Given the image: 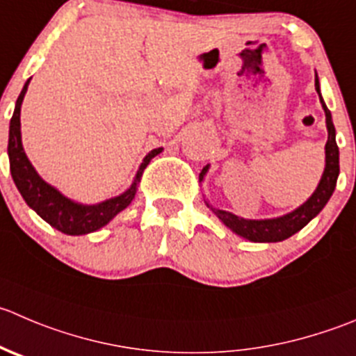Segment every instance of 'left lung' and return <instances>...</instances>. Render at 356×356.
<instances>
[{"instance_id": "8db88e82", "label": "left lung", "mask_w": 356, "mask_h": 356, "mask_svg": "<svg viewBox=\"0 0 356 356\" xmlns=\"http://www.w3.org/2000/svg\"><path fill=\"white\" fill-rule=\"evenodd\" d=\"M315 88L320 95L318 78H316V76H315ZM320 102H322V108L323 111H325L329 139H327V144H325V170H323V175L322 179H320V184L318 188H316V191L313 193L312 198H309L305 205H301L299 209H296L294 212L287 213V216L277 217V219H262V220L241 219V217L233 216V213L226 212V210L212 209V207L207 203V207H210V209L213 210V213H216V216L236 234H240V236L247 238V240L250 241H261V243L287 240V238H291L292 234L301 231L302 227H305L313 217L318 216L320 210L327 205L329 198L332 196L334 189H336L337 175H339V147H337L336 144V129H334L332 115H330V111L327 109L322 95H320Z\"/></svg>"}]
</instances>
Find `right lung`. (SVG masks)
Instances as JSON below:
<instances>
[{
  "label": "right lung",
  "instance_id": "obj_1",
  "mask_svg": "<svg viewBox=\"0 0 356 356\" xmlns=\"http://www.w3.org/2000/svg\"><path fill=\"white\" fill-rule=\"evenodd\" d=\"M31 79H27L17 99L15 111H13L12 120H10V136H8V158H10V172H12L13 182L20 191L22 198L26 200L27 205L38 213L43 220H47L51 227L58 229L64 234H86L92 231L101 229L102 226L109 222L116 213L122 212L123 209L132 203L137 193V182L143 177L144 168L151 161V158L161 153V147L153 149L144 161L140 163L139 172L136 175V181L130 186L129 191L116 198L106 200L99 205H79V203L71 202L64 195L51 188L50 184L43 181L36 174L33 165L27 160L24 153L22 140H20V106H22L24 95L27 92V85Z\"/></svg>",
  "mask_w": 356,
  "mask_h": 356
}]
</instances>
